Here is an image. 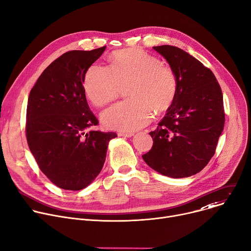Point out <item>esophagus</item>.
Wrapping results in <instances>:
<instances>
[{
	"label": "esophagus",
	"mask_w": 251,
	"mask_h": 251,
	"mask_svg": "<svg viewBox=\"0 0 251 251\" xmlns=\"http://www.w3.org/2000/svg\"><path fill=\"white\" fill-rule=\"evenodd\" d=\"M118 135L122 136V137H132L134 134H133V133H131V132H119Z\"/></svg>",
	"instance_id": "obj_1"
}]
</instances>
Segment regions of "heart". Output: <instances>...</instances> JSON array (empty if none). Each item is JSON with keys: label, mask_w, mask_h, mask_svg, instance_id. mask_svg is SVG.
<instances>
[{"label": "heart", "mask_w": 251, "mask_h": 251, "mask_svg": "<svg viewBox=\"0 0 251 251\" xmlns=\"http://www.w3.org/2000/svg\"><path fill=\"white\" fill-rule=\"evenodd\" d=\"M124 87L130 99L106 110L102 121L110 129L135 131L150 122L153 112L159 115L173 106L178 80L170 65L140 49L118 50L109 68L95 63L83 79L86 95L97 107L114 101Z\"/></svg>", "instance_id": "1"}]
</instances>
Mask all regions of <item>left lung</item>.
<instances>
[{
  "label": "left lung",
  "mask_w": 251,
  "mask_h": 251,
  "mask_svg": "<svg viewBox=\"0 0 251 251\" xmlns=\"http://www.w3.org/2000/svg\"><path fill=\"white\" fill-rule=\"evenodd\" d=\"M153 49L175 71L178 89L173 106L149 133L153 145L142 158L163 176H191L215 154L225 122L222 91L212 71L182 49L172 45Z\"/></svg>",
  "instance_id": "obj_1"
}]
</instances>
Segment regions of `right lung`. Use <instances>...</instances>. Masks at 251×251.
I'll return each mask as SVG.
<instances>
[{"mask_svg":"<svg viewBox=\"0 0 251 251\" xmlns=\"http://www.w3.org/2000/svg\"><path fill=\"white\" fill-rule=\"evenodd\" d=\"M106 46L63 53L32 88L26 112V138L40 171L60 189L79 191L102 171L115 132L88 131L99 124L91 111L85 75Z\"/></svg>","mask_w":251,"mask_h":251,"instance_id":"obj_1","label":"right lung"}]
</instances>
